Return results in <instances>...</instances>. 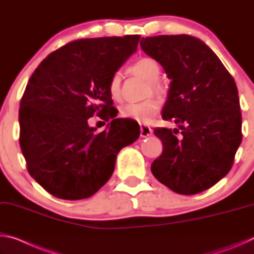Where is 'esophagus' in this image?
<instances>
[{"label":"esophagus","mask_w":254,"mask_h":254,"mask_svg":"<svg viewBox=\"0 0 254 254\" xmlns=\"http://www.w3.org/2000/svg\"><path fill=\"white\" fill-rule=\"evenodd\" d=\"M151 134H152V128L150 127L141 124V126H140V135L142 137H147V136H150Z\"/></svg>","instance_id":"obj_1"}]
</instances>
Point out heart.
Listing matches in <instances>:
<instances>
[{"label": "heart", "mask_w": 254, "mask_h": 254, "mask_svg": "<svg viewBox=\"0 0 254 254\" xmlns=\"http://www.w3.org/2000/svg\"><path fill=\"white\" fill-rule=\"evenodd\" d=\"M133 72L139 75L150 83V87L153 93H160L161 86L158 83L160 77V66L152 58H141L132 66ZM109 92L113 100H119L121 97V75L120 72H114L109 83ZM159 110V103L156 100H148L141 103H128L123 105L120 111L122 118L135 120L140 123H149L156 117Z\"/></svg>", "instance_id": "b5f03b06"}]
</instances>
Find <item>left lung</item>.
Listing matches in <instances>:
<instances>
[{
	"instance_id": "left-lung-1",
	"label": "left lung",
	"mask_w": 254,
	"mask_h": 254,
	"mask_svg": "<svg viewBox=\"0 0 254 254\" xmlns=\"http://www.w3.org/2000/svg\"><path fill=\"white\" fill-rule=\"evenodd\" d=\"M140 46L171 79L162 119L177 126L154 128L163 151L151 173L175 192L198 194L229 174L242 141L238 87L198 38L148 37Z\"/></svg>"
}]
</instances>
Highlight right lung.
I'll return each instance as SVG.
<instances>
[{
  "label": "right lung",
  "instance_id": "obj_1",
  "mask_svg": "<svg viewBox=\"0 0 254 254\" xmlns=\"http://www.w3.org/2000/svg\"><path fill=\"white\" fill-rule=\"evenodd\" d=\"M140 36L80 39L51 53L37 67L20 103V147L29 174L57 198H88L114 171L122 148L140 127L117 119L109 92L112 75L135 53ZM97 114L108 130L96 132Z\"/></svg>",
  "mask_w": 254,
  "mask_h": 254
}]
</instances>
